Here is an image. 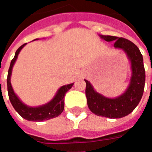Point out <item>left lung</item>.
Masks as SVG:
<instances>
[{
	"instance_id": "1",
	"label": "left lung",
	"mask_w": 152,
	"mask_h": 152,
	"mask_svg": "<svg viewBox=\"0 0 152 152\" xmlns=\"http://www.w3.org/2000/svg\"><path fill=\"white\" fill-rule=\"evenodd\" d=\"M107 42L114 41V48L124 51L130 63L131 76L127 88L121 95L108 98L97 92L89 80L86 83V94L89 110L97 115L110 119L126 116L138 105L145 86V69L143 58L140 50L130 40L112 36L99 35Z\"/></svg>"
}]
</instances>
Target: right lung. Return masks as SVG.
Here are the masks:
<instances>
[{
    "mask_svg": "<svg viewBox=\"0 0 152 152\" xmlns=\"http://www.w3.org/2000/svg\"><path fill=\"white\" fill-rule=\"evenodd\" d=\"M39 40V39H35L34 40ZM26 45L27 43L23 44L15 52V57L11 60L10 66L9 68L8 76H7V89H8L10 101L15 111L23 119L29 121H48L52 118L58 117L59 115H61L64 109V96L66 94V93L72 87L74 83L61 86L50 102L43 105L35 106V107L25 104L24 102L18 98V96L15 94L13 89L11 81H10L13 66L18 58L20 51Z\"/></svg>",
    "mask_w": 152,
    "mask_h": 152,
    "instance_id": "1",
    "label": "right lung"
}]
</instances>
